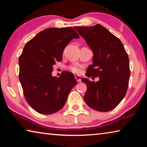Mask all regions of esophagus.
I'll return each instance as SVG.
<instances>
[{
  "label": "esophagus",
  "instance_id": "34e87169",
  "mask_svg": "<svg viewBox=\"0 0 147 147\" xmlns=\"http://www.w3.org/2000/svg\"><path fill=\"white\" fill-rule=\"evenodd\" d=\"M75 78H76V81L78 82H81V77L80 76L75 75Z\"/></svg>",
  "mask_w": 147,
  "mask_h": 147
}]
</instances>
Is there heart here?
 <instances>
[{
	"label": "heart",
	"instance_id": "obj_1",
	"mask_svg": "<svg viewBox=\"0 0 147 147\" xmlns=\"http://www.w3.org/2000/svg\"><path fill=\"white\" fill-rule=\"evenodd\" d=\"M69 70H70L71 72H73L74 73L76 74H78L80 73V69L78 67H76L75 65H71L69 67Z\"/></svg>",
	"mask_w": 147,
	"mask_h": 147
}]
</instances>
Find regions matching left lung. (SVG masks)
Here are the masks:
<instances>
[{"label": "left lung", "instance_id": "left-lung-1", "mask_svg": "<svg viewBox=\"0 0 147 147\" xmlns=\"http://www.w3.org/2000/svg\"><path fill=\"white\" fill-rule=\"evenodd\" d=\"M74 28L93 53V64L89 66L86 75L99 77L96 82L82 79L87 86L84 100L94 110L111 111L127 91L130 76L128 54L120 39L100 24Z\"/></svg>", "mask_w": 147, "mask_h": 147}]
</instances>
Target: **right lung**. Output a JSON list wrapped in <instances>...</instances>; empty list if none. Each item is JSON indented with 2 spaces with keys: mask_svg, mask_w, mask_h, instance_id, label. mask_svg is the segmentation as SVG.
Listing matches in <instances>:
<instances>
[{
  "mask_svg": "<svg viewBox=\"0 0 147 147\" xmlns=\"http://www.w3.org/2000/svg\"><path fill=\"white\" fill-rule=\"evenodd\" d=\"M71 27L44 30L27 42L19 59V81L27 102L35 111L49 115L63 108L69 93L76 85L73 74L52 76L53 66L62 59L65 47L79 38Z\"/></svg>",
  "mask_w": 147,
  "mask_h": 147,
  "instance_id": "obj_1",
  "label": "right lung"
}]
</instances>
